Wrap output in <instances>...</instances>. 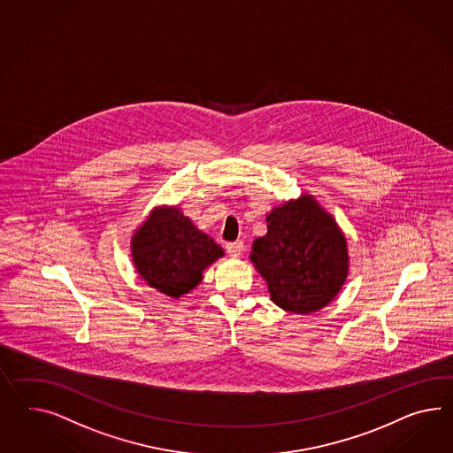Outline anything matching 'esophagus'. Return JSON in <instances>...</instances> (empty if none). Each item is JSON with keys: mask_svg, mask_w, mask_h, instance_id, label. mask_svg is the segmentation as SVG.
<instances>
[{"mask_svg": "<svg viewBox=\"0 0 453 453\" xmlns=\"http://www.w3.org/2000/svg\"><path fill=\"white\" fill-rule=\"evenodd\" d=\"M226 250H227V254L231 257H239L242 254V250H244V242L242 241L229 242V244H226Z\"/></svg>", "mask_w": 453, "mask_h": 453, "instance_id": "obj_1", "label": "esophagus"}]
</instances>
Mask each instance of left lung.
I'll list each match as a JSON object with an SVG mask.
<instances>
[{
	"instance_id": "obj_1",
	"label": "left lung",
	"mask_w": 453,
	"mask_h": 453,
	"mask_svg": "<svg viewBox=\"0 0 453 453\" xmlns=\"http://www.w3.org/2000/svg\"><path fill=\"white\" fill-rule=\"evenodd\" d=\"M250 260L287 311L308 315L328 305L348 277V247L338 224L303 195L272 209L267 234L252 244Z\"/></svg>"
}]
</instances>
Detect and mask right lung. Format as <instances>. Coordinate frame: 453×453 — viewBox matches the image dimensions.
I'll return each mask as SVG.
<instances>
[{"label": "right lung", "mask_w": 453, "mask_h": 453, "mask_svg": "<svg viewBox=\"0 0 453 453\" xmlns=\"http://www.w3.org/2000/svg\"><path fill=\"white\" fill-rule=\"evenodd\" d=\"M222 256L220 245L178 208L153 209L132 237L136 272L172 298L191 292L203 280V270Z\"/></svg>", "instance_id": "add662e5"}]
</instances>
